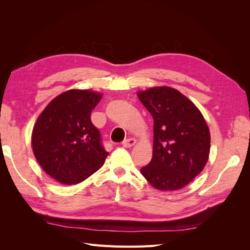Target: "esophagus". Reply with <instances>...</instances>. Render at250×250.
Wrapping results in <instances>:
<instances>
[{"label": "esophagus", "mask_w": 250, "mask_h": 250, "mask_svg": "<svg viewBox=\"0 0 250 250\" xmlns=\"http://www.w3.org/2000/svg\"><path fill=\"white\" fill-rule=\"evenodd\" d=\"M135 143H137V140L132 139V138H129V139L124 140L123 143H122V145H123L125 148H130V147H132V146L134 145Z\"/></svg>", "instance_id": "obj_1"}]
</instances>
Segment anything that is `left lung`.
<instances>
[{
	"label": "left lung",
	"mask_w": 250,
	"mask_h": 250,
	"mask_svg": "<svg viewBox=\"0 0 250 250\" xmlns=\"http://www.w3.org/2000/svg\"><path fill=\"white\" fill-rule=\"evenodd\" d=\"M138 96L154 121L152 160L141 173L157 190L186 187L208 160L206 120L193 102L172 87H152Z\"/></svg>",
	"instance_id": "1"
}]
</instances>
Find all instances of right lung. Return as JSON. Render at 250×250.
Returning a JSON list of instances; mask_svg holds the SVG:
<instances>
[{
  "mask_svg": "<svg viewBox=\"0 0 250 250\" xmlns=\"http://www.w3.org/2000/svg\"><path fill=\"white\" fill-rule=\"evenodd\" d=\"M101 98L86 89L67 90L54 98L36 121L33 153L44 172L60 184L85 180L108 155L99 129L90 121Z\"/></svg>",
  "mask_w": 250,
  "mask_h": 250,
  "instance_id": "right-lung-1",
  "label": "right lung"
}]
</instances>
